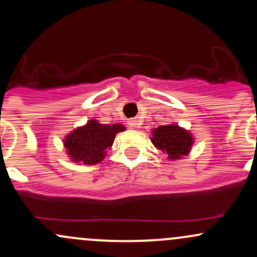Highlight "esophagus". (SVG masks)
Returning a JSON list of instances; mask_svg holds the SVG:
<instances>
[{
    "label": "esophagus",
    "mask_w": 257,
    "mask_h": 257,
    "mask_svg": "<svg viewBox=\"0 0 257 257\" xmlns=\"http://www.w3.org/2000/svg\"><path fill=\"white\" fill-rule=\"evenodd\" d=\"M128 124L131 125V126H135L138 124V119L137 118H132V119H129L128 120Z\"/></svg>",
    "instance_id": "34e87169"
}]
</instances>
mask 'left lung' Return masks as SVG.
<instances>
[{
	"label": "left lung",
	"instance_id": "8db88e82",
	"mask_svg": "<svg viewBox=\"0 0 257 257\" xmlns=\"http://www.w3.org/2000/svg\"><path fill=\"white\" fill-rule=\"evenodd\" d=\"M152 144L168 156V159H180L188 155L193 144L190 132L176 124L161 125L153 129Z\"/></svg>",
	"mask_w": 257,
	"mask_h": 257
}]
</instances>
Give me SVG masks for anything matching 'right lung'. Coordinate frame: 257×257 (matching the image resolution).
Segmentation results:
<instances>
[{
    "label": "right lung",
    "mask_w": 257,
    "mask_h": 257,
    "mask_svg": "<svg viewBox=\"0 0 257 257\" xmlns=\"http://www.w3.org/2000/svg\"><path fill=\"white\" fill-rule=\"evenodd\" d=\"M125 131L124 125H105L91 119L83 126L75 129L64 140V146L72 162L96 164L104 159L106 150L112 146L116 134Z\"/></svg>",
    "instance_id": "right-lung-1"
}]
</instances>
